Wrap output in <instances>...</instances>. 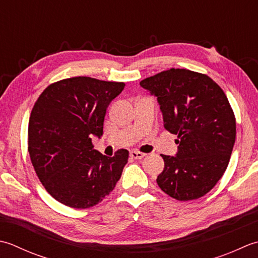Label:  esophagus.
<instances>
[{"label": "esophagus", "instance_id": "esophagus-1", "mask_svg": "<svg viewBox=\"0 0 258 258\" xmlns=\"http://www.w3.org/2000/svg\"><path fill=\"white\" fill-rule=\"evenodd\" d=\"M146 154H143V152L139 151H130V157L134 159H143Z\"/></svg>", "mask_w": 258, "mask_h": 258}]
</instances>
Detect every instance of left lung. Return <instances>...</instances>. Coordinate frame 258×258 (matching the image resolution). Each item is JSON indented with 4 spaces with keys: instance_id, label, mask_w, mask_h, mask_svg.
<instances>
[{
    "instance_id": "obj_1",
    "label": "left lung",
    "mask_w": 258,
    "mask_h": 258,
    "mask_svg": "<svg viewBox=\"0 0 258 258\" xmlns=\"http://www.w3.org/2000/svg\"><path fill=\"white\" fill-rule=\"evenodd\" d=\"M140 86L157 98L164 127L176 135L175 156L161 155L165 168L157 178L161 190L177 201L206 195L222 178L236 139V120L228 99L208 76L170 69Z\"/></svg>"
}]
</instances>
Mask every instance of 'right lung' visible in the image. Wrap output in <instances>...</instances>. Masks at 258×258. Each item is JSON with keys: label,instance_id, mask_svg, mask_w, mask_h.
<instances>
[{"label": "right lung", "instance_id": "1", "mask_svg": "<svg viewBox=\"0 0 258 258\" xmlns=\"http://www.w3.org/2000/svg\"><path fill=\"white\" fill-rule=\"evenodd\" d=\"M123 82L76 77L49 86L36 100L29 121V152L42 185L72 208L92 207L121 177L129 151L107 157L91 138L103 134L107 108Z\"/></svg>", "mask_w": 258, "mask_h": 258}]
</instances>
